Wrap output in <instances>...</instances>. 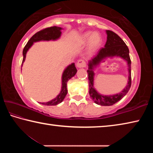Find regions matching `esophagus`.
Masks as SVG:
<instances>
[{
	"label": "esophagus",
	"mask_w": 153,
	"mask_h": 153,
	"mask_svg": "<svg viewBox=\"0 0 153 153\" xmlns=\"http://www.w3.org/2000/svg\"><path fill=\"white\" fill-rule=\"evenodd\" d=\"M76 65L78 68H83V67L86 66V62L84 60H82V59H79V60L77 62Z\"/></svg>",
	"instance_id": "esophagus-1"
}]
</instances>
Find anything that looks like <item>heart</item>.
Instances as JSON below:
<instances>
[{
    "label": "heart",
    "instance_id": "1",
    "mask_svg": "<svg viewBox=\"0 0 153 153\" xmlns=\"http://www.w3.org/2000/svg\"><path fill=\"white\" fill-rule=\"evenodd\" d=\"M79 42L82 45L88 42V51L90 53H93L100 47L102 43V38L97 32H88L81 36Z\"/></svg>",
    "mask_w": 153,
    "mask_h": 153
}]
</instances>
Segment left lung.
<instances>
[{
    "instance_id": "1",
    "label": "left lung",
    "mask_w": 153,
    "mask_h": 153,
    "mask_svg": "<svg viewBox=\"0 0 153 153\" xmlns=\"http://www.w3.org/2000/svg\"><path fill=\"white\" fill-rule=\"evenodd\" d=\"M107 38L104 48H102L98 52L97 55L88 61V69L87 70L88 75L89 94L90 98L94 100L96 104L101 106H111L119 100H120L127 93L131 87V60L129 58L128 47L123 40L110 30H106ZM119 56L124 59L128 63V81L126 86L122 91L118 94L113 95H102L98 93L94 88V69L100 63L107 57Z\"/></svg>"
}]
</instances>
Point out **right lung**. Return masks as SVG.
Wrapping results in <instances>:
<instances>
[{
    "mask_svg": "<svg viewBox=\"0 0 153 153\" xmlns=\"http://www.w3.org/2000/svg\"><path fill=\"white\" fill-rule=\"evenodd\" d=\"M62 28L57 26H53L50 27L45 28L42 30H40L37 33H36L32 38L28 41L26 45L23 50V58L22 67L23 63L25 61V56H26L27 52L30 48L33 45V42H39V41H49V40H56L61 37ZM77 73V69L75 66V63H71L67 66L62 75V86L61 90L59 94L55 98L46 102H40L42 105L48 106H54L61 103L63 101L67 94V83L72 77H74Z\"/></svg>",
    "mask_w": 153,
    "mask_h": 153,
    "instance_id": "add662e5",
    "label": "right lung"
}]
</instances>
